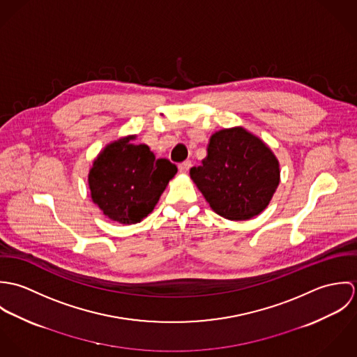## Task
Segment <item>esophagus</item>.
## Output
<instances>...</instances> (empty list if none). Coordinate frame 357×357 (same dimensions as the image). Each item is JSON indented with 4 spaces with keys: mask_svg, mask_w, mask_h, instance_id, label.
Wrapping results in <instances>:
<instances>
[{
    "mask_svg": "<svg viewBox=\"0 0 357 357\" xmlns=\"http://www.w3.org/2000/svg\"><path fill=\"white\" fill-rule=\"evenodd\" d=\"M191 166H192L191 160H184L183 163H180V166H178V170H180L181 173H187V172L191 169Z\"/></svg>",
    "mask_w": 357,
    "mask_h": 357,
    "instance_id": "34e87169",
    "label": "esophagus"
}]
</instances>
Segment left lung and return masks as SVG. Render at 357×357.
Returning a JSON list of instances; mask_svg holds the SVG:
<instances>
[{"instance_id":"1","label":"left lung","mask_w":357,"mask_h":357,"mask_svg":"<svg viewBox=\"0 0 357 357\" xmlns=\"http://www.w3.org/2000/svg\"><path fill=\"white\" fill-rule=\"evenodd\" d=\"M207 204L228 220L259 214L279 185V162L243 128L224 129L210 137L207 156L190 170Z\"/></svg>"}]
</instances>
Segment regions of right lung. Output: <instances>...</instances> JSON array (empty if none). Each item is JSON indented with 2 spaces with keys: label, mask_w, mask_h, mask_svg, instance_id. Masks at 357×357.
<instances>
[{
  "label": "right lung",
  "mask_w": 357,
  "mask_h": 357,
  "mask_svg": "<svg viewBox=\"0 0 357 357\" xmlns=\"http://www.w3.org/2000/svg\"><path fill=\"white\" fill-rule=\"evenodd\" d=\"M135 136L121 139L102 151L89 173L93 202L121 224H136L158 204L177 166L156 159L146 144H133Z\"/></svg>",
  "instance_id": "1"
}]
</instances>
